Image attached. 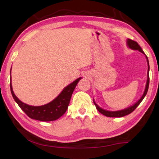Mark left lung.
<instances>
[{
  "label": "left lung",
  "instance_id": "8db88e82",
  "mask_svg": "<svg viewBox=\"0 0 159 159\" xmlns=\"http://www.w3.org/2000/svg\"><path fill=\"white\" fill-rule=\"evenodd\" d=\"M126 44H127V46L129 48H130V49H132L133 50H138V51H139V52L143 54V55H145V54L143 52V50H142L141 47L139 46L137 42L134 41H132V40L128 39L127 41H126ZM145 57H146L147 61L148 71H147V80L146 86H145V89H144V91L143 93V95H142L141 98L138 99V101L136 102L135 103L133 104V105H131L130 107H128L125 109H121V110H118V111H108V110L102 109V108H101L100 107H99L98 104H96V102H95V100H94V99H93V102H94V104H95L97 109H98V111L101 113V114H102L104 116H107V117H123V116H125L128 115V114H130V113L133 112L134 110L137 107H138L139 104H140V102L142 100H143L144 97L146 96V95H147V91H148V88H149V60H148V58L147 57V55H145Z\"/></svg>",
  "mask_w": 159,
  "mask_h": 159
}]
</instances>
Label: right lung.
Masks as SVG:
<instances>
[{"label":"right lung","mask_w":159,"mask_h":159,"mask_svg":"<svg viewBox=\"0 0 159 159\" xmlns=\"http://www.w3.org/2000/svg\"><path fill=\"white\" fill-rule=\"evenodd\" d=\"M10 76H11V71H10ZM81 79L82 77H80L66 86L57 98H55L49 103L42 106L29 105L19 99L13 92L11 81H10V90L15 101L29 118L41 121H52L58 119L66 112L68 109L72 93L78 83Z\"/></svg>","instance_id":"right-lung-1"}]
</instances>
